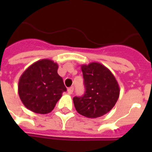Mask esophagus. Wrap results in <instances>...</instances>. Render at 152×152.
<instances>
[{
  "label": "esophagus",
  "mask_w": 152,
  "mask_h": 152,
  "mask_svg": "<svg viewBox=\"0 0 152 152\" xmlns=\"http://www.w3.org/2000/svg\"><path fill=\"white\" fill-rule=\"evenodd\" d=\"M73 92H74V88H73V87H71V88H68V93L69 94H72Z\"/></svg>",
  "instance_id": "obj_1"
}]
</instances>
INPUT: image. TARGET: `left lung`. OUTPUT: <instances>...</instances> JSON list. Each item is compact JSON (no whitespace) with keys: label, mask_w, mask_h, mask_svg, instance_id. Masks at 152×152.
<instances>
[{"label":"left lung","mask_w":152,"mask_h":152,"mask_svg":"<svg viewBox=\"0 0 152 152\" xmlns=\"http://www.w3.org/2000/svg\"><path fill=\"white\" fill-rule=\"evenodd\" d=\"M85 93L75 96L76 110L88 118L105 115L115 106L119 96V87L116 77L104 65L98 62L82 64Z\"/></svg>","instance_id":"1"}]
</instances>
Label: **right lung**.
I'll return each mask as SVG.
<instances>
[{"mask_svg": "<svg viewBox=\"0 0 152 152\" xmlns=\"http://www.w3.org/2000/svg\"><path fill=\"white\" fill-rule=\"evenodd\" d=\"M58 64L42 59L28 67L20 77L18 94L23 105L36 113L46 114L67 89L58 74Z\"/></svg>", "mask_w": 152, "mask_h": 152, "instance_id": "add662e5", "label": "right lung"}]
</instances>
